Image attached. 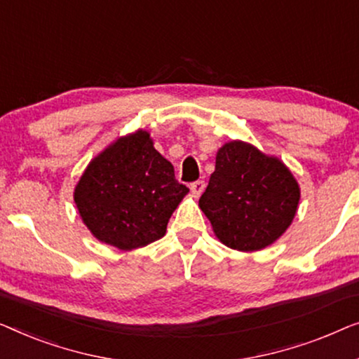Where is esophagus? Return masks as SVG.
I'll use <instances>...</instances> for the list:
<instances>
[{
  "label": "esophagus",
  "instance_id": "obj_1",
  "mask_svg": "<svg viewBox=\"0 0 359 359\" xmlns=\"http://www.w3.org/2000/svg\"><path fill=\"white\" fill-rule=\"evenodd\" d=\"M190 190H191V195H194V196H200L205 190V182L203 180L194 182V184H190Z\"/></svg>",
  "mask_w": 359,
  "mask_h": 359
}]
</instances>
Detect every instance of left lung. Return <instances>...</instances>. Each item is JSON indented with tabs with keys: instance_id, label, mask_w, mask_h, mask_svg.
Instances as JSON below:
<instances>
[{
	"instance_id": "8db88e82",
	"label": "left lung",
	"mask_w": 359,
	"mask_h": 359,
	"mask_svg": "<svg viewBox=\"0 0 359 359\" xmlns=\"http://www.w3.org/2000/svg\"><path fill=\"white\" fill-rule=\"evenodd\" d=\"M299 184L276 156L241 140L216 153L198 206L219 242L239 252H257L280 239L294 219Z\"/></svg>"
}]
</instances>
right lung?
<instances>
[{"instance_id":"obj_1","label":"right lung","mask_w":359,"mask_h":359,"mask_svg":"<svg viewBox=\"0 0 359 359\" xmlns=\"http://www.w3.org/2000/svg\"><path fill=\"white\" fill-rule=\"evenodd\" d=\"M187 194L149 131L140 128L90 159L73 198L95 239L127 252L161 239Z\"/></svg>"}]
</instances>
